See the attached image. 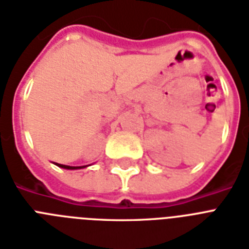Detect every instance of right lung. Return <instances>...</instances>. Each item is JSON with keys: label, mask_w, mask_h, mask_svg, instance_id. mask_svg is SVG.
Here are the masks:
<instances>
[{"label": "right lung", "mask_w": 249, "mask_h": 249, "mask_svg": "<svg viewBox=\"0 0 249 249\" xmlns=\"http://www.w3.org/2000/svg\"><path fill=\"white\" fill-rule=\"evenodd\" d=\"M58 167H62V169H68V170H75V169H83L86 166H68V165H61V163H56Z\"/></svg>", "instance_id": "1"}]
</instances>
